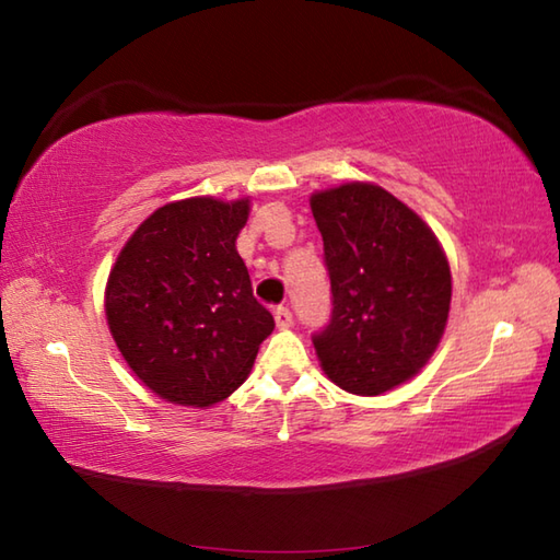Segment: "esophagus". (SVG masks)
Returning <instances> with one entry per match:
<instances>
[{
	"label": "esophagus",
	"instance_id": "esophagus-1",
	"mask_svg": "<svg viewBox=\"0 0 560 560\" xmlns=\"http://www.w3.org/2000/svg\"><path fill=\"white\" fill-rule=\"evenodd\" d=\"M273 319H277V325H279L281 329H287V327L293 325V313L289 311L287 305H279L277 311H273Z\"/></svg>",
	"mask_w": 560,
	"mask_h": 560
}]
</instances>
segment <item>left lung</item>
<instances>
[{
  "instance_id": "left-lung-1",
  "label": "left lung",
  "mask_w": 560,
  "mask_h": 560,
  "mask_svg": "<svg viewBox=\"0 0 560 560\" xmlns=\"http://www.w3.org/2000/svg\"><path fill=\"white\" fill-rule=\"evenodd\" d=\"M331 283L313 343L325 373L375 397L425 365L447 323L450 265L433 231L383 187L341 185L311 199Z\"/></svg>"
}]
</instances>
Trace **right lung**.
<instances>
[{"label":"right lung","instance_id":"obj_1","mask_svg":"<svg viewBox=\"0 0 560 560\" xmlns=\"http://www.w3.org/2000/svg\"><path fill=\"white\" fill-rule=\"evenodd\" d=\"M249 201L195 197L156 209L129 237L105 315L129 368L159 397L209 407L243 385L273 317L253 295L235 237Z\"/></svg>","mask_w":560,"mask_h":560}]
</instances>
